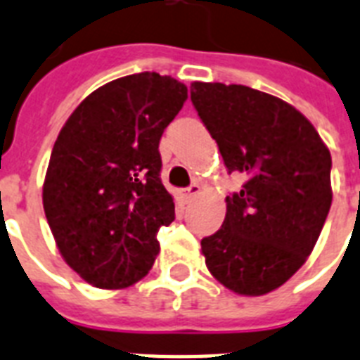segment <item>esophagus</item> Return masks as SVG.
Wrapping results in <instances>:
<instances>
[{"label":"esophagus","instance_id":"1","mask_svg":"<svg viewBox=\"0 0 360 360\" xmlns=\"http://www.w3.org/2000/svg\"><path fill=\"white\" fill-rule=\"evenodd\" d=\"M201 194V186L198 185V183H192V185L188 186V188H185V198L186 200H190V198H195V195Z\"/></svg>","mask_w":360,"mask_h":360}]
</instances>
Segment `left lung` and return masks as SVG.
I'll return each instance as SVG.
<instances>
[{
    "mask_svg": "<svg viewBox=\"0 0 360 360\" xmlns=\"http://www.w3.org/2000/svg\"><path fill=\"white\" fill-rule=\"evenodd\" d=\"M190 99L227 170L248 177L201 240L216 281L240 296L285 285L311 255L333 201L331 153L290 103L244 84L200 83Z\"/></svg>",
    "mask_w": 360,
    "mask_h": 360,
    "instance_id": "1",
    "label": "left lung"
}]
</instances>
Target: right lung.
Masks as SVG:
<instances>
[{
	"instance_id": "right-lung-1",
	"label": "right lung",
	"mask_w": 360,
	"mask_h": 360,
	"mask_svg": "<svg viewBox=\"0 0 360 360\" xmlns=\"http://www.w3.org/2000/svg\"><path fill=\"white\" fill-rule=\"evenodd\" d=\"M185 99L170 75H125L86 96L58 133L44 212L63 259L89 285H134L159 255L157 233L175 218L159 142Z\"/></svg>"
}]
</instances>
